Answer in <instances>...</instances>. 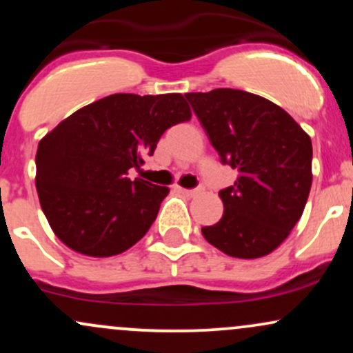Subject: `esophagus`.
<instances>
[{
  "instance_id": "1",
  "label": "esophagus",
  "mask_w": 353,
  "mask_h": 353,
  "mask_svg": "<svg viewBox=\"0 0 353 353\" xmlns=\"http://www.w3.org/2000/svg\"><path fill=\"white\" fill-rule=\"evenodd\" d=\"M179 190H181L182 194H184V196L192 197V196H197V194H201V192H202V188H196V189H184V188H179Z\"/></svg>"
}]
</instances>
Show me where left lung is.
<instances>
[{
  "label": "left lung",
  "mask_w": 353,
  "mask_h": 353,
  "mask_svg": "<svg viewBox=\"0 0 353 353\" xmlns=\"http://www.w3.org/2000/svg\"><path fill=\"white\" fill-rule=\"evenodd\" d=\"M222 164L239 177L219 192L224 214L202 228L205 241L230 257L257 259L285 241L301 219L312 185V143L277 104L239 91L188 92Z\"/></svg>",
  "instance_id": "left-lung-1"
}]
</instances>
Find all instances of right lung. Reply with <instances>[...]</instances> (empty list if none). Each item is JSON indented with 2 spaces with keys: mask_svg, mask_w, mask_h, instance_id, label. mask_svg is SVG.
<instances>
[{
  "mask_svg": "<svg viewBox=\"0 0 353 353\" xmlns=\"http://www.w3.org/2000/svg\"><path fill=\"white\" fill-rule=\"evenodd\" d=\"M190 119L184 96L119 92L78 109L39 141L36 190L51 229L76 252L117 255L145 236L168 188L128 177L165 129Z\"/></svg>",
  "mask_w": 353,
  "mask_h": 353,
  "instance_id": "obj_1",
  "label": "right lung"
}]
</instances>
